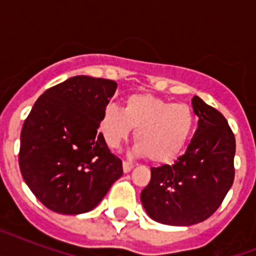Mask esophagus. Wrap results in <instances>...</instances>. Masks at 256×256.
<instances>
[{
	"mask_svg": "<svg viewBox=\"0 0 256 256\" xmlns=\"http://www.w3.org/2000/svg\"><path fill=\"white\" fill-rule=\"evenodd\" d=\"M132 168H134V164H132V162L124 160V172H128V171H132Z\"/></svg>",
	"mask_w": 256,
	"mask_h": 256,
	"instance_id": "esophagus-1",
	"label": "esophagus"
}]
</instances>
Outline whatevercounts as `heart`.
I'll list each match as a JSON object with an SVG mask.
<instances>
[{
  "label": "heart",
  "mask_w": 256,
  "mask_h": 256,
  "mask_svg": "<svg viewBox=\"0 0 256 256\" xmlns=\"http://www.w3.org/2000/svg\"><path fill=\"white\" fill-rule=\"evenodd\" d=\"M195 116L186 104L152 94H132L124 110L108 104L100 118V132L108 148L120 144L136 128V152L154 164H168L182 152L194 130Z\"/></svg>",
  "instance_id": "1"
}]
</instances>
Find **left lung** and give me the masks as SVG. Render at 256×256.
Here are the masks:
<instances>
[{
	"mask_svg": "<svg viewBox=\"0 0 256 256\" xmlns=\"http://www.w3.org/2000/svg\"><path fill=\"white\" fill-rule=\"evenodd\" d=\"M198 120L186 152L174 164L152 168L140 200L150 218L170 226H191L210 218L232 186L235 136L216 108L192 98Z\"/></svg>",
	"mask_w": 256,
	"mask_h": 256,
	"instance_id": "8db88e82",
	"label": "left lung"
}]
</instances>
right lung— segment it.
Returning a JSON list of instances; mask_svg holds the SVG:
<instances>
[{"instance_id": "obj_1", "label": "right lung", "mask_w": 256, "mask_h": 256, "mask_svg": "<svg viewBox=\"0 0 256 256\" xmlns=\"http://www.w3.org/2000/svg\"><path fill=\"white\" fill-rule=\"evenodd\" d=\"M116 82L77 76L48 88L24 122L18 154L24 180L60 214L92 210L124 174L98 132Z\"/></svg>"}]
</instances>
